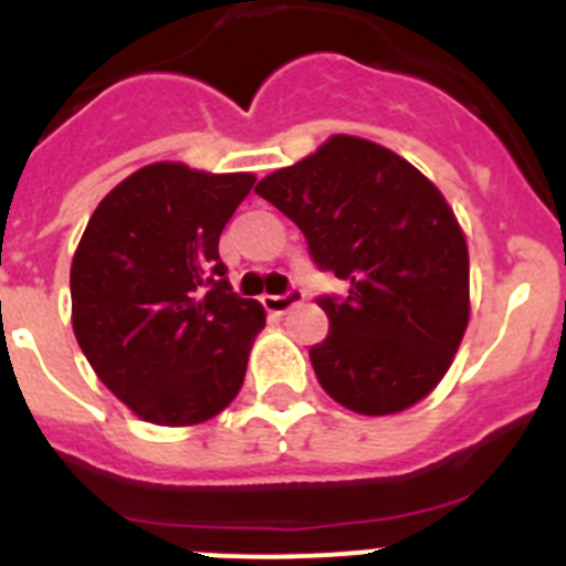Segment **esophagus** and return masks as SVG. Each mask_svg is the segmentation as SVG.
Returning a JSON list of instances; mask_svg holds the SVG:
<instances>
[{"label":"esophagus","mask_w":566,"mask_h":566,"mask_svg":"<svg viewBox=\"0 0 566 566\" xmlns=\"http://www.w3.org/2000/svg\"><path fill=\"white\" fill-rule=\"evenodd\" d=\"M300 300H303V292H300V289H289V292L283 294H266V297H263V306L272 314H286L289 308L297 306Z\"/></svg>","instance_id":"esophagus-1"}]
</instances>
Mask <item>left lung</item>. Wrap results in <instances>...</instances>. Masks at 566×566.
I'll return each instance as SVG.
<instances>
[{
	"label": "left lung",
	"instance_id": "1",
	"mask_svg": "<svg viewBox=\"0 0 566 566\" xmlns=\"http://www.w3.org/2000/svg\"><path fill=\"white\" fill-rule=\"evenodd\" d=\"M254 192L297 223L319 272L348 280V297L317 300L328 337L308 357L323 391L365 417L428 397L470 317L468 243L442 192L354 135H332Z\"/></svg>",
	"mask_w": 566,
	"mask_h": 566
}]
</instances>
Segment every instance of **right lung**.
I'll return each mask as SVG.
<instances>
[{"mask_svg": "<svg viewBox=\"0 0 566 566\" xmlns=\"http://www.w3.org/2000/svg\"><path fill=\"white\" fill-rule=\"evenodd\" d=\"M252 172L142 167L107 192L70 266L73 332L104 385L153 424L184 428L238 397L266 326L218 254Z\"/></svg>", "mask_w": 566, "mask_h": 566, "instance_id": "add662e5", "label": "right lung"}]
</instances>
